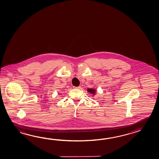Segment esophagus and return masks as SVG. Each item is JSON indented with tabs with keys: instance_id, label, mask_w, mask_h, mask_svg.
<instances>
[{
	"instance_id": "34e87169",
	"label": "esophagus",
	"mask_w": 159,
	"mask_h": 159,
	"mask_svg": "<svg viewBox=\"0 0 159 159\" xmlns=\"http://www.w3.org/2000/svg\"><path fill=\"white\" fill-rule=\"evenodd\" d=\"M74 88H75V89H80V88H81V86H78V87H74Z\"/></svg>"
}]
</instances>
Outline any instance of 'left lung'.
<instances>
[{"label": "left lung", "mask_w": 159, "mask_h": 159, "mask_svg": "<svg viewBox=\"0 0 159 159\" xmlns=\"http://www.w3.org/2000/svg\"><path fill=\"white\" fill-rule=\"evenodd\" d=\"M87 91L88 93H90L91 94H93V97L94 96L95 94H96V89L94 88H88L87 89Z\"/></svg>", "instance_id": "8db88e82"}]
</instances>
